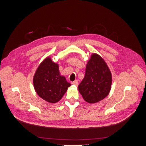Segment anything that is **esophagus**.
Wrapping results in <instances>:
<instances>
[{
  "mask_svg": "<svg viewBox=\"0 0 146 146\" xmlns=\"http://www.w3.org/2000/svg\"><path fill=\"white\" fill-rule=\"evenodd\" d=\"M72 85L77 86V85H78V81H77V80H75L74 82H72Z\"/></svg>",
  "mask_w": 146,
  "mask_h": 146,
  "instance_id": "1",
  "label": "esophagus"
}]
</instances>
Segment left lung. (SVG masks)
Masks as SVG:
<instances>
[{"instance_id":"left-lung-1","label":"left lung","mask_w":146,"mask_h":146,"mask_svg":"<svg viewBox=\"0 0 146 146\" xmlns=\"http://www.w3.org/2000/svg\"><path fill=\"white\" fill-rule=\"evenodd\" d=\"M112 76L104 60L93 53L86 66L85 75L78 85V91L88 103L103 100L111 90Z\"/></svg>"}]
</instances>
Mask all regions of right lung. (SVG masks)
I'll return each mask as SVG.
<instances>
[{
    "mask_svg": "<svg viewBox=\"0 0 146 146\" xmlns=\"http://www.w3.org/2000/svg\"><path fill=\"white\" fill-rule=\"evenodd\" d=\"M33 83L37 94L51 104L60 101L70 86L65 77L60 75L58 64L53 62L49 56L39 65Z\"/></svg>",
    "mask_w": 146,
    "mask_h": 146,
    "instance_id": "right-lung-1",
    "label": "right lung"
}]
</instances>
